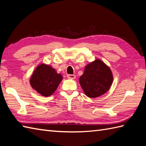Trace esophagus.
I'll list each match as a JSON object with an SVG mask.
<instances>
[{"label": "esophagus", "instance_id": "1", "mask_svg": "<svg viewBox=\"0 0 146 146\" xmlns=\"http://www.w3.org/2000/svg\"><path fill=\"white\" fill-rule=\"evenodd\" d=\"M67 77L68 78H71V79H75L76 78V76L74 75H68Z\"/></svg>", "mask_w": 146, "mask_h": 146}]
</instances>
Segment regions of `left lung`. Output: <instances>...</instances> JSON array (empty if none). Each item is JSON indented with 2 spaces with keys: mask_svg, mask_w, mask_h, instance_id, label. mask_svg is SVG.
I'll return each instance as SVG.
<instances>
[{
  "mask_svg": "<svg viewBox=\"0 0 146 146\" xmlns=\"http://www.w3.org/2000/svg\"><path fill=\"white\" fill-rule=\"evenodd\" d=\"M110 68L100 60H95L85 67L79 82L85 94L90 98H96L105 94L113 83Z\"/></svg>",
  "mask_w": 146,
  "mask_h": 146,
  "instance_id": "left-lung-1",
  "label": "left lung"
}]
</instances>
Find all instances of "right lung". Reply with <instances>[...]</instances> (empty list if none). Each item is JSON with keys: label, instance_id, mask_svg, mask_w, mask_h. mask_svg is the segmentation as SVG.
<instances>
[{"label": "right lung", "instance_id": "1", "mask_svg": "<svg viewBox=\"0 0 146 146\" xmlns=\"http://www.w3.org/2000/svg\"><path fill=\"white\" fill-rule=\"evenodd\" d=\"M62 80L61 74L50 65L41 63L35 68L29 82L31 87L39 94L49 97L56 91Z\"/></svg>", "mask_w": 146, "mask_h": 146}]
</instances>
